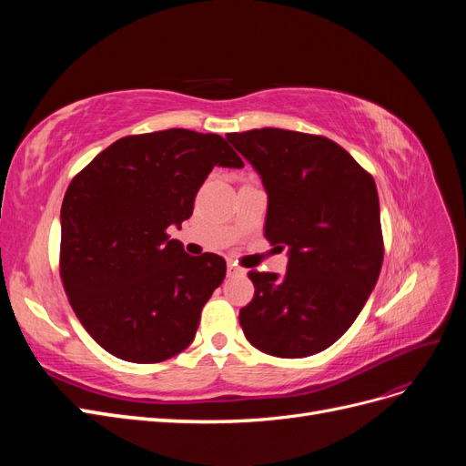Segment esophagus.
I'll return each mask as SVG.
<instances>
[{
    "label": "esophagus",
    "mask_w": 466,
    "mask_h": 466,
    "mask_svg": "<svg viewBox=\"0 0 466 466\" xmlns=\"http://www.w3.org/2000/svg\"><path fill=\"white\" fill-rule=\"evenodd\" d=\"M228 274L229 276H245L247 270H245V268L238 266V264H235V262H229L228 264Z\"/></svg>",
    "instance_id": "1"
}]
</instances>
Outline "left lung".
I'll use <instances>...</instances> for the list:
<instances>
[{"label": "left lung", "mask_w": 466, "mask_h": 466, "mask_svg": "<svg viewBox=\"0 0 466 466\" xmlns=\"http://www.w3.org/2000/svg\"><path fill=\"white\" fill-rule=\"evenodd\" d=\"M268 194L264 235L288 248V272H248L255 298L241 309L247 340L276 358H307L354 322L383 264L373 177L322 136L279 128L228 134Z\"/></svg>", "instance_id": "1"}]
</instances>
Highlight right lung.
<instances>
[{"instance_id":"obj_1","label":"right lung","mask_w":466,"mask_h":466,"mask_svg":"<svg viewBox=\"0 0 466 466\" xmlns=\"http://www.w3.org/2000/svg\"><path fill=\"white\" fill-rule=\"evenodd\" d=\"M243 165L221 136L171 128L118 139L69 182L60 276L108 354L157 363L192 344L228 266L214 252L187 255L167 229L192 216L211 168Z\"/></svg>"}]
</instances>
